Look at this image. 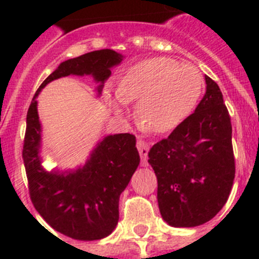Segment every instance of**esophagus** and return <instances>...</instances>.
<instances>
[{"mask_svg": "<svg viewBox=\"0 0 259 259\" xmlns=\"http://www.w3.org/2000/svg\"><path fill=\"white\" fill-rule=\"evenodd\" d=\"M137 149H139V153L141 155V163L143 166H146L148 164V152H149V144L146 143L143 139H139L137 140Z\"/></svg>", "mask_w": 259, "mask_h": 259, "instance_id": "esophagus-1", "label": "esophagus"}]
</instances>
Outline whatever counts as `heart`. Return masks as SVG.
<instances>
[{
	"instance_id": "b5f03b06",
	"label": "heart",
	"mask_w": 259,
	"mask_h": 259,
	"mask_svg": "<svg viewBox=\"0 0 259 259\" xmlns=\"http://www.w3.org/2000/svg\"><path fill=\"white\" fill-rule=\"evenodd\" d=\"M205 88L201 71L167 57L145 59L120 79L116 95L122 102H136V122L152 134L172 131L197 106ZM115 110L122 113L119 105Z\"/></svg>"
}]
</instances>
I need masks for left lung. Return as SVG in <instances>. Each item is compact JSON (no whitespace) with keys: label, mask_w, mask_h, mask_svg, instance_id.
Returning a JSON list of instances; mask_svg holds the SVG:
<instances>
[{"label":"left lung","mask_w":259,"mask_h":259,"mask_svg":"<svg viewBox=\"0 0 259 259\" xmlns=\"http://www.w3.org/2000/svg\"><path fill=\"white\" fill-rule=\"evenodd\" d=\"M205 80L206 93L196 111L148 153L159 211L172 227H196L214 218L235 179L230 114L218 84Z\"/></svg>","instance_id":"1"}]
</instances>
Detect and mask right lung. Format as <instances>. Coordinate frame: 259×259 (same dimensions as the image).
<instances>
[{"label": "right lung", "instance_id": "right-lung-1", "mask_svg": "<svg viewBox=\"0 0 259 259\" xmlns=\"http://www.w3.org/2000/svg\"><path fill=\"white\" fill-rule=\"evenodd\" d=\"M122 56L111 49L96 50L62 62L38 87L27 111L23 162L29 197L38 214L58 232L75 240L92 241L109 236L119 221V196L140 163L136 137L110 135L93 150L81 168L74 172H47L41 167L38 148L41 125L36 96L53 80L68 75H93L100 81L98 93Z\"/></svg>", "mask_w": 259, "mask_h": 259}]
</instances>
